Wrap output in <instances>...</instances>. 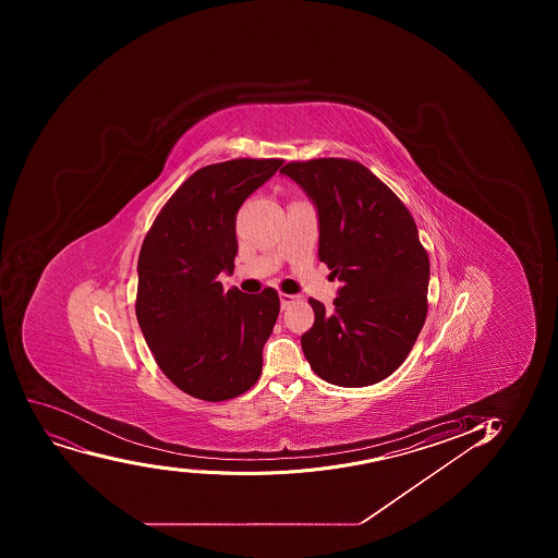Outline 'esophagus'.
<instances>
[{
    "instance_id": "1",
    "label": "esophagus",
    "mask_w": 558,
    "mask_h": 558,
    "mask_svg": "<svg viewBox=\"0 0 558 558\" xmlns=\"http://www.w3.org/2000/svg\"><path fill=\"white\" fill-rule=\"evenodd\" d=\"M296 300H299V296H294V294H280V305H282V310L289 307V305L293 304V302H296Z\"/></svg>"
}]
</instances>
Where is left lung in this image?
<instances>
[{
    "instance_id": "obj_1",
    "label": "left lung",
    "mask_w": 558,
    "mask_h": 558,
    "mask_svg": "<svg viewBox=\"0 0 558 558\" xmlns=\"http://www.w3.org/2000/svg\"><path fill=\"white\" fill-rule=\"evenodd\" d=\"M280 172L315 205L318 258L342 282L331 311L310 300L315 324L300 340L305 359L335 386L384 380L402 365L427 315L429 258L413 216L359 161H293Z\"/></svg>"
}]
</instances>
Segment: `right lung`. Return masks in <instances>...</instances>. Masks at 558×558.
Here are the masks:
<instances>
[{"label": "right lung", "mask_w": 558, "mask_h": 558, "mask_svg": "<svg viewBox=\"0 0 558 558\" xmlns=\"http://www.w3.org/2000/svg\"><path fill=\"white\" fill-rule=\"evenodd\" d=\"M282 160H231L194 172L172 194L138 258L136 316L167 378L221 402L256 384L262 349L280 313L275 289L226 291L238 253L236 215Z\"/></svg>", "instance_id": "obj_1"}]
</instances>
